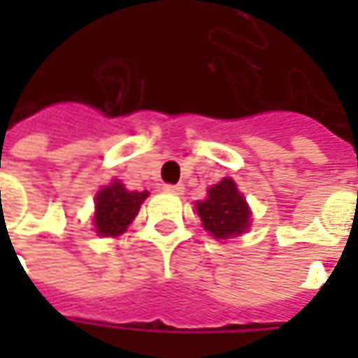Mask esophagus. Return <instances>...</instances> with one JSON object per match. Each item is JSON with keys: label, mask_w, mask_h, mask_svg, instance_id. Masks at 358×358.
Returning a JSON list of instances; mask_svg holds the SVG:
<instances>
[{"label": "esophagus", "mask_w": 358, "mask_h": 358, "mask_svg": "<svg viewBox=\"0 0 358 358\" xmlns=\"http://www.w3.org/2000/svg\"><path fill=\"white\" fill-rule=\"evenodd\" d=\"M163 189L166 194H182V192H184V186H182V184H166V186H163Z\"/></svg>", "instance_id": "1"}]
</instances>
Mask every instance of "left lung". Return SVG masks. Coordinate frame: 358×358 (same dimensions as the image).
<instances>
[{
    "instance_id": "obj_1",
    "label": "left lung",
    "mask_w": 358,
    "mask_h": 358,
    "mask_svg": "<svg viewBox=\"0 0 358 358\" xmlns=\"http://www.w3.org/2000/svg\"><path fill=\"white\" fill-rule=\"evenodd\" d=\"M203 228L217 240H230L248 232L251 209L232 178L220 180L207 189V199L195 203Z\"/></svg>"
}]
</instances>
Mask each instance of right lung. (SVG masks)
<instances>
[{
    "instance_id": "add662e5",
    "label": "right lung",
    "mask_w": 358,
    "mask_h": 358,
    "mask_svg": "<svg viewBox=\"0 0 358 358\" xmlns=\"http://www.w3.org/2000/svg\"><path fill=\"white\" fill-rule=\"evenodd\" d=\"M149 192H130L118 180L101 187L95 194L94 226L95 234L103 238H117L126 232L138 215L141 203L148 199Z\"/></svg>"
}]
</instances>
